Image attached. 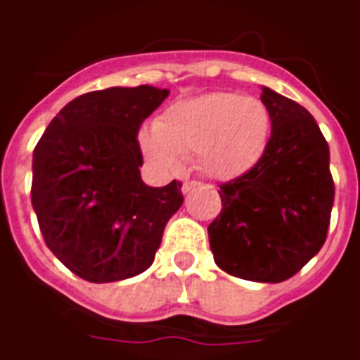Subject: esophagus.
<instances>
[{
	"instance_id": "34e87169",
	"label": "esophagus",
	"mask_w": 360,
	"mask_h": 360,
	"mask_svg": "<svg viewBox=\"0 0 360 360\" xmlns=\"http://www.w3.org/2000/svg\"><path fill=\"white\" fill-rule=\"evenodd\" d=\"M200 182H197V180H189V182H184L182 186V191L184 193H189V191H193L195 188H199Z\"/></svg>"
}]
</instances>
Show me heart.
<instances>
[{
	"label": "heart",
	"instance_id": "obj_1",
	"mask_svg": "<svg viewBox=\"0 0 360 360\" xmlns=\"http://www.w3.org/2000/svg\"><path fill=\"white\" fill-rule=\"evenodd\" d=\"M272 118L257 97L212 91L172 103L141 131V146L155 165L178 171L184 155L197 154L200 171L231 180L252 171L270 142Z\"/></svg>",
	"mask_w": 360,
	"mask_h": 360
}]
</instances>
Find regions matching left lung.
<instances>
[{"instance_id":"1","label":"left lung","mask_w":360,"mask_h":360,"mask_svg":"<svg viewBox=\"0 0 360 360\" xmlns=\"http://www.w3.org/2000/svg\"><path fill=\"white\" fill-rule=\"evenodd\" d=\"M261 101L272 118L269 148L252 171L219 186L221 212L208 225V238L227 274L278 283L325 244L334 182L314 116L266 86Z\"/></svg>"}]
</instances>
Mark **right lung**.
<instances>
[{"mask_svg":"<svg viewBox=\"0 0 360 360\" xmlns=\"http://www.w3.org/2000/svg\"><path fill=\"white\" fill-rule=\"evenodd\" d=\"M169 90L154 86L90 91L56 114L33 150L32 205L46 246L94 283L141 274L154 263L182 184L142 182L136 141Z\"/></svg>","mask_w":360,"mask_h":360,"instance_id":"1","label":"right lung"}]
</instances>
